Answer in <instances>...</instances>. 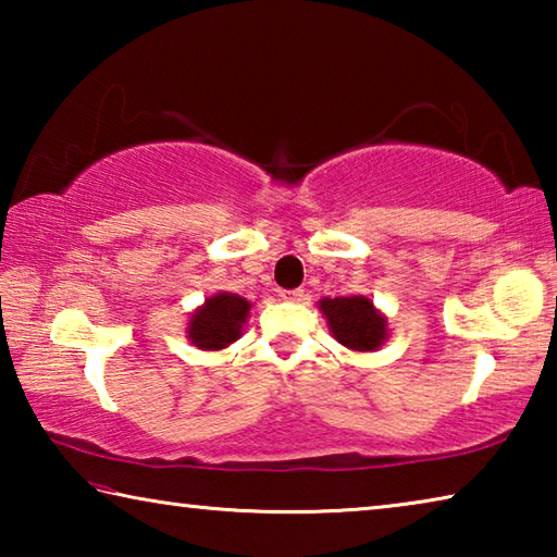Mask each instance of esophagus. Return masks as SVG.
<instances>
[{
  "mask_svg": "<svg viewBox=\"0 0 557 557\" xmlns=\"http://www.w3.org/2000/svg\"><path fill=\"white\" fill-rule=\"evenodd\" d=\"M282 297L289 299V301H301V299H307L305 289H301V287H297V289H282Z\"/></svg>",
  "mask_w": 557,
  "mask_h": 557,
  "instance_id": "34e87169",
  "label": "esophagus"
}]
</instances>
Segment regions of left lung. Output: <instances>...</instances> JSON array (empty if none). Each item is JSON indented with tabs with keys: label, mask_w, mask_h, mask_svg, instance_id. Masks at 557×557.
Returning <instances> with one entry per match:
<instances>
[{
	"label": "left lung",
	"mask_w": 557,
	"mask_h": 557,
	"mask_svg": "<svg viewBox=\"0 0 557 557\" xmlns=\"http://www.w3.org/2000/svg\"><path fill=\"white\" fill-rule=\"evenodd\" d=\"M338 344L351 351H375L385 338V319L366 297H334L319 301Z\"/></svg>",
	"instance_id": "1"
}]
</instances>
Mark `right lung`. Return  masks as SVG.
<instances>
[{
    "label": "right lung",
    "instance_id": "obj_1",
    "mask_svg": "<svg viewBox=\"0 0 557 557\" xmlns=\"http://www.w3.org/2000/svg\"><path fill=\"white\" fill-rule=\"evenodd\" d=\"M248 312L250 301H245L238 295L221 292V295L206 299V305L191 317V322H188V338H191L194 346L203 348V351H219V348H225L240 336Z\"/></svg>",
    "mask_w": 557,
    "mask_h": 557
}]
</instances>
